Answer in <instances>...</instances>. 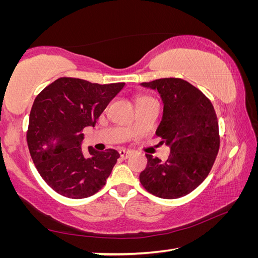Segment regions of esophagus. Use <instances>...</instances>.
Segmentation results:
<instances>
[{"mask_svg": "<svg viewBox=\"0 0 258 258\" xmlns=\"http://www.w3.org/2000/svg\"><path fill=\"white\" fill-rule=\"evenodd\" d=\"M119 155H120L121 158L126 159V158H128V157H130L131 152L127 151V150H125V149H120V150H119Z\"/></svg>", "mask_w": 258, "mask_h": 258, "instance_id": "1", "label": "esophagus"}]
</instances>
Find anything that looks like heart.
<instances>
[{
  "mask_svg": "<svg viewBox=\"0 0 258 258\" xmlns=\"http://www.w3.org/2000/svg\"><path fill=\"white\" fill-rule=\"evenodd\" d=\"M145 100H151V98H149V97H140L139 100H138V102H140V101H145Z\"/></svg>",
  "mask_w": 258,
  "mask_h": 258,
  "instance_id": "b5f03b06",
  "label": "heart"
}]
</instances>
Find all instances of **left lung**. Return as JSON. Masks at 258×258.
Returning a JSON list of instances; mask_svg holds the SVG:
<instances>
[{
  "mask_svg": "<svg viewBox=\"0 0 258 258\" xmlns=\"http://www.w3.org/2000/svg\"><path fill=\"white\" fill-rule=\"evenodd\" d=\"M141 85L160 95L164 110L156 134L171 154L166 161L147 154L140 182L159 198L184 197L202 184L216 159L220 135L215 110L202 91L181 78H160Z\"/></svg>",
  "mask_w": 258,
  "mask_h": 258,
  "instance_id": "8db88e82",
  "label": "left lung"
}]
</instances>
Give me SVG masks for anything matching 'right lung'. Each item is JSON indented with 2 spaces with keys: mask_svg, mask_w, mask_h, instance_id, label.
I'll return each mask as SVG.
<instances>
[{
  "mask_svg": "<svg viewBox=\"0 0 258 258\" xmlns=\"http://www.w3.org/2000/svg\"><path fill=\"white\" fill-rule=\"evenodd\" d=\"M125 83L97 84L61 77L37 95L29 115L27 143L38 173L63 197L83 199L106 184L119 154L113 149L82 150L83 130L94 127Z\"/></svg>",
  "mask_w": 258,
  "mask_h": 258,
  "instance_id": "1",
  "label": "right lung"
}]
</instances>
